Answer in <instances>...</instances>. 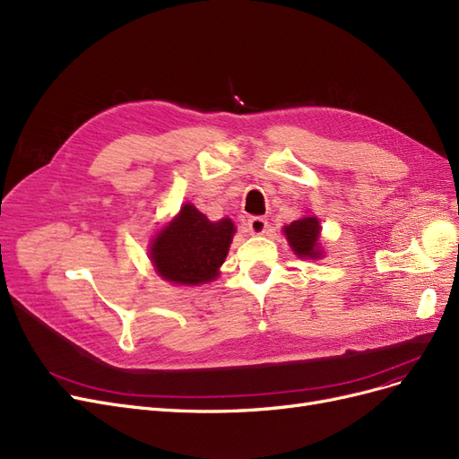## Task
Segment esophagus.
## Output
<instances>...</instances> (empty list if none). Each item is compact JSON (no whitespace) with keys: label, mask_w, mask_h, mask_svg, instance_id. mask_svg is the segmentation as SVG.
Wrapping results in <instances>:
<instances>
[{"label":"esophagus","mask_w":459,"mask_h":459,"mask_svg":"<svg viewBox=\"0 0 459 459\" xmlns=\"http://www.w3.org/2000/svg\"><path fill=\"white\" fill-rule=\"evenodd\" d=\"M267 219L264 217H259V215H255V217H249L247 219V230L251 232V234H263L264 230H267Z\"/></svg>","instance_id":"obj_1"}]
</instances>
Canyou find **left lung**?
Listing matches in <instances>:
<instances>
[{"instance_id":"1","label":"left lung","mask_w":459,"mask_h":459,"mask_svg":"<svg viewBox=\"0 0 459 459\" xmlns=\"http://www.w3.org/2000/svg\"><path fill=\"white\" fill-rule=\"evenodd\" d=\"M286 238L291 246V249L299 257H318V236H320V225L316 217H303L293 221L291 225L284 229Z\"/></svg>"}]
</instances>
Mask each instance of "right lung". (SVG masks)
I'll return each instance as SVG.
<instances>
[{"mask_svg":"<svg viewBox=\"0 0 459 459\" xmlns=\"http://www.w3.org/2000/svg\"><path fill=\"white\" fill-rule=\"evenodd\" d=\"M230 219L210 221L192 204H185L169 227L154 238L151 257L160 276L175 284H202L217 276L232 242Z\"/></svg>","mask_w":459,"mask_h":459,"instance_id":"1","label":"right lung"}]
</instances>
